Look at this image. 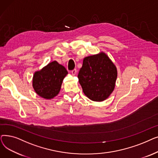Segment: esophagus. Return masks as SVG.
<instances>
[{"instance_id":"esophagus-1","label":"esophagus","mask_w":158,"mask_h":158,"mask_svg":"<svg viewBox=\"0 0 158 158\" xmlns=\"http://www.w3.org/2000/svg\"><path fill=\"white\" fill-rule=\"evenodd\" d=\"M71 72H72L73 76H75V75H76V74L77 73V70H76V69H73V70H72Z\"/></svg>"}]
</instances>
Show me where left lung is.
Listing matches in <instances>:
<instances>
[{
  "label": "left lung",
  "instance_id": "left-lung-1",
  "mask_svg": "<svg viewBox=\"0 0 158 158\" xmlns=\"http://www.w3.org/2000/svg\"><path fill=\"white\" fill-rule=\"evenodd\" d=\"M117 70L104 52L84 58L78 78L85 95L90 100L101 102L113 92Z\"/></svg>",
  "mask_w": 158,
  "mask_h": 158
}]
</instances>
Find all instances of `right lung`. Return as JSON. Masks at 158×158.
Listing matches in <instances>:
<instances>
[{
	"label": "right lung",
	"instance_id": "1",
	"mask_svg": "<svg viewBox=\"0 0 158 158\" xmlns=\"http://www.w3.org/2000/svg\"><path fill=\"white\" fill-rule=\"evenodd\" d=\"M68 74L64 66L56 61L35 72L32 78V87L40 97L51 99L59 94L62 82Z\"/></svg>",
	"mask_w": 158,
	"mask_h": 158
}]
</instances>
